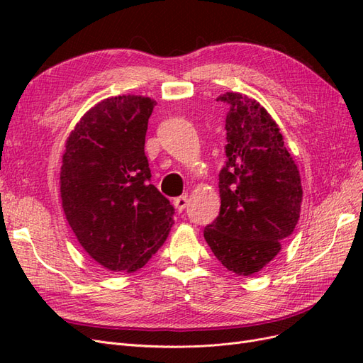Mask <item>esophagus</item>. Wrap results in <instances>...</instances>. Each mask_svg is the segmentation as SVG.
Returning a JSON list of instances; mask_svg holds the SVG:
<instances>
[{"mask_svg": "<svg viewBox=\"0 0 363 363\" xmlns=\"http://www.w3.org/2000/svg\"><path fill=\"white\" fill-rule=\"evenodd\" d=\"M188 203H189L188 195H182V196H179V199L174 200V206H175V208H177L179 212L184 211L186 206H188Z\"/></svg>", "mask_w": 363, "mask_h": 363, "instance_id": "obj_1", "label": "esophagus"}]
</instances>
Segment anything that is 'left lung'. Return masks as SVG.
Returning <instances> with one entry per match:
<instances>
[{"mask_svg":"<svg viewBox=\"0 0 363 363\" xmlns=\"http://www.w3.org/2000/svg\"><path fill=\"white\" fill-rule=\"evenodd\" d=\"M225 164L219 172L221 208L204 228L216 259L238 276H251L276 257L298 223L300 171L276 121L248 95L225 92Z\"/></svg>","mask_w":363,"mask_h":363,"instance_id":"obj_1","label":"left lung"}]
</instances>
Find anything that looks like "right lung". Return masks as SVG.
<instances>
[{
    "label": "right lung",
    "instance_id": "right-lung-1",
    "mask_svg": "<svg viewBox=\"0 0 363 363\" xmlns=\"http://www.w3.org/2000/svg\"><path fill=\"white\" fill-rule=\"evenodd\" d=\"M155 106L142 95L106 98L77 123L62 156L65 216L87 255L113 272L140 269L174 224L144 151Z\"/></svg>",
    "mask_w": 363,
    "mask_h": 363
}]
</instances>
